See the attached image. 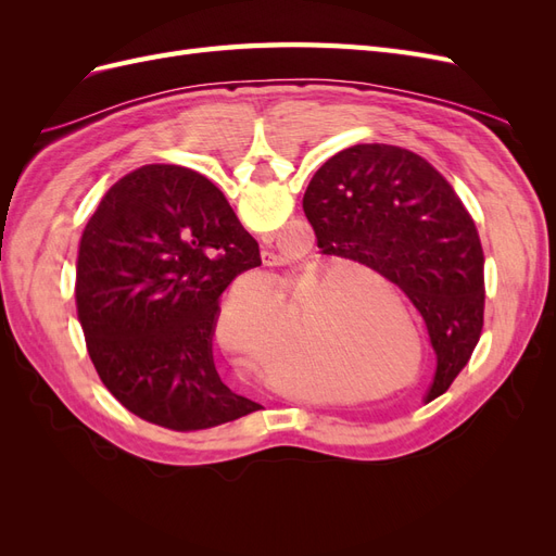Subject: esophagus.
<instances>
[{
	"instance_id": "obj_1",
	"label": "esophagus",
	"mask_w": 556,
	"mask_h": 556,
	"mask_svg": "<svg viewBox=\"0 0 556 556\" xmlns=\"http://www.w3.org/2000/svg\"><path fill=\"white\" fill-rule=\"evenodd\" d=\"M262 262H264V266H282V257L276 255V252H268V250L262 252Z\"/></svg>"
}]
</instances>
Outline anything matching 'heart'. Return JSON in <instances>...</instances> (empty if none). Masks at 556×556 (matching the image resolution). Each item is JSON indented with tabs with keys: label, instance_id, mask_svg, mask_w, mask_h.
Here are the masks:
<instances>
[{
	"label": "heart",
	"instance_id": "b5f03b06",
	"mask_svg": "<svg viewBox=\"0 0 556 556\" xmlns=\"http://www.w3.org/2000/svg\"><path fill=\"white\" fill-rule=\"evenodd\" d=\"M299 296H290L288 323L282 328L279 325L285 304L276 294H262L255 304H241L231 296L215 319L217 341L248 364H260L262 359L266 371L280 384L308 380L315 376L319 362L333 366L336 371H359L374 355L371 345L364 339H317L311 329L301 327L304 304Z\"/></svg>",
	"mask_w": 556,
	"mask_h": 556
}]
</instances>
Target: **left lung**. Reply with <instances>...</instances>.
Masks as SVG:
<instances>
[{
  "label": "left lung",
  "instance_id": "1",
  "mask_svg": "<svg viewBox=\"0 0 556 556\" xmlns=\"http://www.w3.org/2000/svg\"><path fill=\"white\" fill-rule=\"evenodd\" d=\"M304 213L325 255L366 264L410 299L439 362L427 399L445 394L484 323V252L452 185L406 148L359 143L319 166Z\"/></svg>",
  "mask_w": 556,
  "mask_h": 556
}]
</instances>
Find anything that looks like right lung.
I'll use <instances>...</instances> for the list:
<instances>
[{
  "mask_svg": "<svg viewBox=\"0 0 556 556\" xmlns=\"http://www.w3.org/2000/svg\"><path fill=\"white\" fill-rule=\"evenodd\" d=\"M262 264L225 194L178 164H146L99 201L78 243L76 311L106 390L150 425L201 431L262 406L217 376L220 294Z\"/></svg>",
  "mask_w": 556,
  "mask_h": 556,
  "instance_id": "obj_1",
  "label": "right lung"
}]
</instances>
